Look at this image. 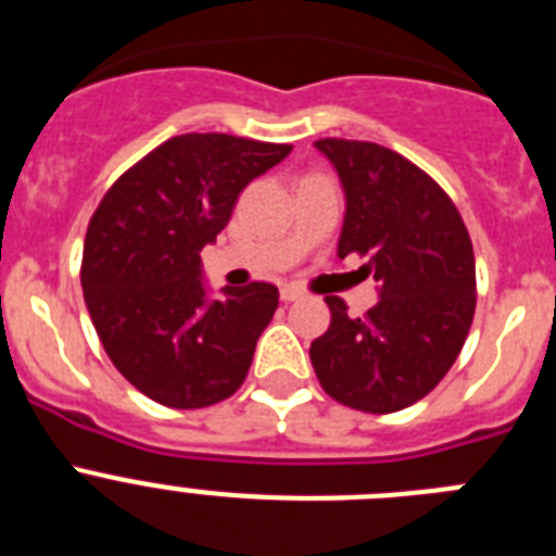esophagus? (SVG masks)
I'll use <instances>...</instances> for the list:
<instances>
[{
	"instance_id": "esophagus-1",
	"label": "esophagus",
	"mask_w": 556,
	"mask_h": 556,
	"mask_svg": "<svg viewBox=\"0 0 556 556\" xmlns=\"http://www.w3.org/2000/svg\"><path fill=\"white\" fill-rule=\"evenodd\" d=\"M281 301L283 303H294V301H303V292L298 287H283L281 289Z\"/></svg>"
}]
</instances>
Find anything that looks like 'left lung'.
Listing matches in <instances>:
<instances>
[{
    "label": "left lung",
    "mask_w": 556,
    "mask_h": 556,
    "mask_svg": "<svg viewBox=\"0 0 556 556\" xmlns=\"http://www.w3.org/2000/svg\"><path fill=\"white\" fill-rule=\"evenodd\" d=\"M345 189L337 255H367L378 303L348 317L326 298L331 326L308 348L323 390L387 415L429 395L459 356L476 312L473 244L459 211L424 169L372 141L320 139Z\"/></svg>",
    "instance_id": "obj_1"
}]
</instances>
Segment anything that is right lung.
<instances>
[{"instance_id": "obj_1", "label": "right lung", "mask_w": 556, "mask_h": 556, "mask_svg": "<svg viewBox=\"0 0 556 556\" xmlns=\"http://www.w3.org/2000/svg\"><path fill=\"white\" fill-rule=\"evenodd\" d=\"M292 147L228 132L164 141L108 189L83 244V294L113 367L169 409L242 387L278 289L255 281L211 301L200 250L217 242L244 186Z\"/></svg>"}]
</instances>
